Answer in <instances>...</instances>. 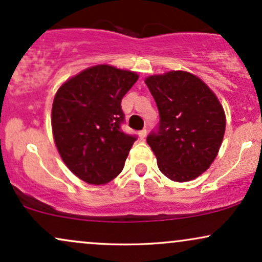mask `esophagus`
Wrapping results in <instances>:
<instances>
[{"label": "esophagus", "mask_w": 262, "mask_h": 262, "mask_svg": "<svg viewBox=\"0 0 262 262\" xmlns=\"http://www.w3.org/2000/svg\"><path fill=\"white\" fill-rule=\"evenodd\" d=\"M145 137H146V129H143V130L139 132V138L141 140H144L145 139Z\"/></svg>", "instance_id": "esophagus-1"}]
</instances>
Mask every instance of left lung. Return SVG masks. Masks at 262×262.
<instances>
[{"label": "left lung", "instance_id": "obj_1", "mask_svg": "<svg viewBox=\"0 0 262 262\" xmlns=\"http://www.w3.org/2000/svg\"><path fill=\"white\" fill-rule=\"evenodd\" d=\"M160 121L146 141L159 169L176 182L196 179L210 166L225 132L222 104L202 80L170 71L145 80Z\"/></svg>", "mask_w": 262, "mask_h": 262}]
</instances>
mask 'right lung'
<instances>
[{"label":"right lung","mask_w":262,"mask_h":262,"mask_svg":"<svg viewBox=\"0 0 262 262\" xmlns=\"http://www.w3.org/2000/svg\"><path fill=\"white\" fill-rule=\"evenodd\" d=\"M138 75L110 65L86 69L59 89L52 127L59 154L79 179L110 182L124 167L137 135L122 130L121 102Z\"/></svg>","instance_id":"1"}]
</instances>
